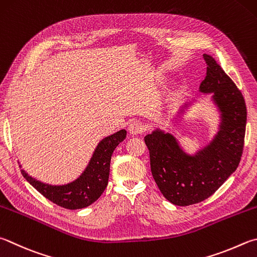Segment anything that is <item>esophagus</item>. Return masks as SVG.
<instances>
[{
    "mask_svg": "<svg viewBox=\"0 0 257 257\" xmlns=\"http://www.w3.org/2000/svg\"><path fill=\"white\" fill-rule=\"evenodd\" d=\"M145 124L141 121H133L132 123L129 124V132L133 135H138V134H143L145 132Z\"/></svg>",
    "mask_w": 257,
    "mask_h": 257,
    "instance_id": "34e87169",
    "label": "esophagus"
}]
</instances>
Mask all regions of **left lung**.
Listing matches in <instances>:
<instances>
[{
	"instance_id": "obj_1",
	"label": "left lung",
	"mask_w": 257,
	"mask_h": 257,
	"mask_svg": "<svg viewBox=\"0 0 257 257\" xmlns=\"http://www.w3.org/2000/svg\"><path fill=\"white\" fill-rule=\"evenodd\" d=\"M207 74L200 84L213 93L221 111V129L214 141L195 156L181 151L170 134L154 132L145 137L154 180L162 194L176 206L208 199L236 171L244 151L247 110L241 92L216 59L204 54Z\"/></svg>"
}]
</instances>
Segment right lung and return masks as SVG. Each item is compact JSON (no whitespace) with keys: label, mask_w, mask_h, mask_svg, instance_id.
I'll return each instance as SVG.
<instances>
[{"label":"right lung","mask_w":257,"mask_h":257,"mask_svg":"<svg viewBox=\"0 0 257 257\" xmlns=\"http://www.w3.org/2000/svg\"><path fill=\"white\" fill-rule=\"evenodd\" d=\"M127 136L125 130H120L104 138L95 149L84 173L72 183L66 185H49L32 179L25 171L23 177L44 195L57 206L75 210L88 207L103 193L108 185L110 173V161L114 148Z\"/></svg>","instance_id":"right-lung-1"}]
</instances>
